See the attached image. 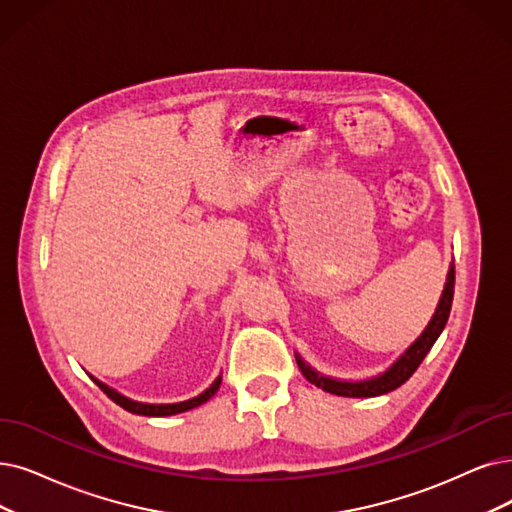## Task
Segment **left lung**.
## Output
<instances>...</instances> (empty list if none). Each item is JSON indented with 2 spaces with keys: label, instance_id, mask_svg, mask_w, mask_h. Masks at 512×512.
Masks as SVG:
<instances>
[{
  "label": "left lung",
  "instance_id": "left-lung-1",
  "mask_svg": "<svg viewBox=\"0 0 512 512\" xmlns=\"http://www.w3.org/2000/svg\"><path fill=\"white\" fill-rule=\"evenodd\" d=\"M454 283H456V273H454V264H452V267H449V273H447L445 290L441 294V300L437 304V311H435L433 319L428 321L426 330L418 336V340L410 346V349H407L391 367H388L384 374H380L376 378H370V380H361V382H342V380L321 376L319 372L313 370L311 365H306L296 355V363L300 367L302 376L309 380L311 384L323 388L325 393L340 395V397H378V395L395 391V388H399L403 382L410 380V376L418 370V365L422 363L426 353L433 349V344L437 342L439 334L443 332V327H445L447 317H449V311H452Z\"/></svg>",
  "mask_w": 512,
  "mask_h": 512
}]
</instances>
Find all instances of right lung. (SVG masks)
I'll list each match as a JSON object with an SVG mask.
<instances>
[{
  "label": "right lung",
  "mask_w": 512,
  "mask_h": 512,
  "mask_svg": "<svg viewBox=\"0 0 512 512\" xmlns=\"http://www.w3.org/2000/svg\"><path fill=\"white\" fill-rule=\"evenodd\" d=\"M102 393H105L111 401H115L119 407H124V410L132 412V414H138V416H174V414H180V412H187V410H193V407L206 403L208 399L214 397V393L220 388V382H222V376H218L210 388H206L201 395L189 399V401H180V403H161V405H153V403H140V401H132L124 395H119L117 391H113L111 386L102 384L100 380L92 378Z\"/></svg>",
  "instance_id": "1"
}]
</instances>
